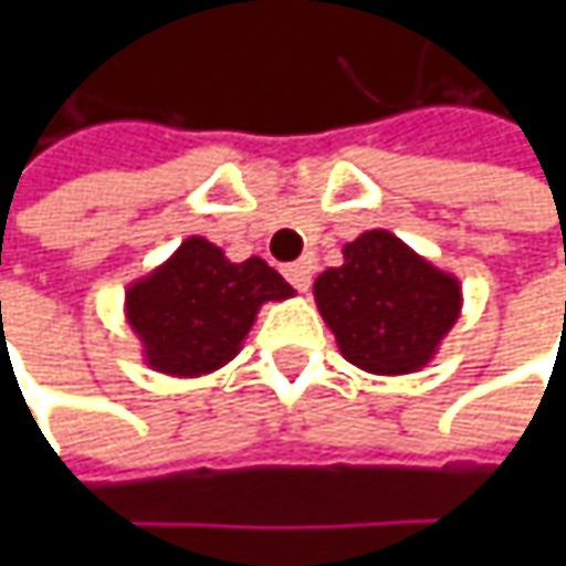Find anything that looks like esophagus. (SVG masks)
Segmentation results:
<instances>
[{"label":"esophagus","instance_id":"1","mask_svg":"<svg viewBox=\"0 0 566 566\" xmlns=\"http://www.w3.org/2000/svg\"><path fill=\"white\" fill-rule=\"evenodd\" d=\"M283 273H286V280L293 283L298 293H305L312 286V261H295Z\"/></svg>","mask_w":566,"mask_h":566}]
</instances>
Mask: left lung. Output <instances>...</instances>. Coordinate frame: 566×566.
I'll return each instance as SVG.
<instances>
[{
    "label": "left lung",
    "instance_id": "1",
    "mask_svg": "<svg viewBox=\"0 0 566 566\" xmlns=\"http://www.w3.org/2000/svg\"><path fill=\"white\" fill-rule=\"evenodd\" d=\"M315 302L343 359L368 375H412L460 321L463 283L394 232L368 229L317 276Z\"/></svg>",
    "mask_w": 566,
    "mask_h": 566
}]
</instances>
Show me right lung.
Segmentation results:
<instances>
[{
	"mask_svg": "<svg viewBox=\"0 0 566 566\" xmlns=\"http://www.w3.org/2000/svg\"><path fill=\"white\" fill-rule=\"evenodd\" d=\"M295 290L264 258L229 261L227 251L188 235L160 268L125 290V321L147 368L169 378H201L239 356L264 302Z\"/></svg>",
	"mask_w": 566,
	"mask_h": 566,
	"instance_id": "1",
	"label": "right lung"
}]
</instances>
